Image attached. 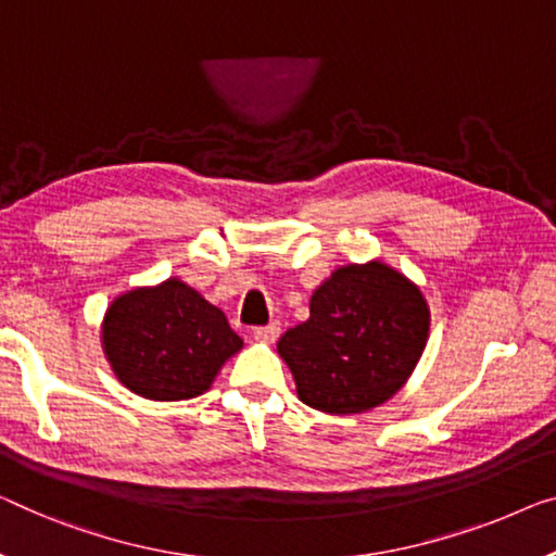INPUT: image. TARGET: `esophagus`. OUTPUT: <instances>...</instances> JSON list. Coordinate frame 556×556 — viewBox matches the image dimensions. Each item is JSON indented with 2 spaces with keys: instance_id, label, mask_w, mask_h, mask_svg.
<instances>
[{
  "instance_id": "esophagus-1",
  "label": "esophagus",
  "mask_w": 556,
  "mask_h": 556,
  "mask_svg": "<svg viewBox=\"0 0 556 556\" xmlns=\"http://www.w3.org/2000/svg\"><path fill=\"white\" fill-rule=\"evenodd\" d=\"M277 337H279V321H271V325H267V327H256L254 329L256 342L271 344V342H277Z\"/></svg>"
}]
</instances>
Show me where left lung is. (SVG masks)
Returning <instances> with one entry per match:
<instances>
[{"label":"left lung","instance_id":"left-lung-1","mask_svg":"<svg viewBox=\"0 0 556 556\" xmlns=\"http://www.w3.org/2000/svg\"><path fill=\"white\" fill-rule=\"evenodd\" d=\"M432 314L421 289L382 260L344 264L314 289L309 319L277 352L296 396L327 414H362L400 392L425 352Z\"/></svg>","mask_w":556,"mask_h":556}]
</instances>
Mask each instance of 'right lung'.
<instances>
[{"label":"right lung","mask_w":556,"mask_h":556,"mask_svg":"<svg viewBox=\"0 0 556 556\" xmlns=\"http://www.w3.org/2000/svg\"><path fill=\"white\" fill-rule=\"evenodd\" d=\"M242 346L225 312L179 277L129 289L102 319V350L114 377L154 402L204 394Z\"/></svg>","instance_id":"1"}]
</instances>
